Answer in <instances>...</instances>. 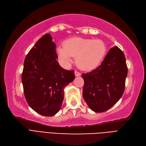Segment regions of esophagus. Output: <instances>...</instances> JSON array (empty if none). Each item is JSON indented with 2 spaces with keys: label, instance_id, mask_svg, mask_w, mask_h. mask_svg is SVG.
<instances>
[{
  "label": "esophagus",
  "instance_id": "1",
  "mask_svg": "<svg viewBox=\"0 0 146 146\" xmlns=\"http://www.w3.org/2000/svg\"><path fill=\"white\" fill-rule=\"evenodd\" d=\"M74 74H75V76H79L80 75H81V73L78 72V71H75Z\"/></svg>",
  "mask_w": 146,
  "mask_h": 146
}]
</instances>
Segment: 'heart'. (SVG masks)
Listing matches in <instances>:
<instances>
[{"label":"heart","instance_id":"heart-1","mask_svg":"<svg viewBox=\"0 0 146 146\" xmlns=\"http://www.w3.org/2000/svg\"><path fill=\"white\" fill-rule=\"evenodd\" d=\"M106 52V46L102 40L79 37L67 40L64 46L58 48L59 57L65 65L71 63L73 56H76L78 67L84 70L96 68L104 59Z\"/></svg>","mask_w":146,"mask_h":146}]
</instances>
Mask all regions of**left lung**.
<instances>
[{"instance_id": "left-lung-1", "label": "left lung", "mask_w": 146, "mask_h": 146, "mask_svg": "<svg viewBox=\"0 0 146 146\" xmlns=\"http://www.w3.org/2000/svg\"><path fill=\"white\" fill-rule=\"evenodd\" d=\"M127 70L124 53L115 46L110 49L100 66L82 74V96L92 110L106 111L119 101L124 92Z\"/></svg>"}]
</instances>
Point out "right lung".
Listing matches in <instances>:
<instances>
[{
  "label": "right lung",
  "mask_w": 146,
  "mask_h": 146,
  "mask_svg": "<svg viewBox=\"0 0 146 146\" xmlns=\"http://www.w3.org/2000/svg\"><path fill=\"white\" fill-rule=\"evenodd\" d=\"M56 44L50 34L38 40L23 63L22 82L28 104L40 115L52 116L59 111L64 89L74 78V70L61 67L56 60Z\"/></svg>",
  "instance_id": "obj_1"
}]
</instances>
